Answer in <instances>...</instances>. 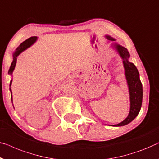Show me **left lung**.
Listing matches in <instances>:
<instances>
[{
	"label": "left lung",
	"mask_w": 159,
	"mask_h": 159,
	"mask_svg": "<svg viewBox=\"0 0 159 159\" xmlns=\"http://www.w3.org/2000/svg\"><path fill=\"white\" fill-rule=\"evenodd\" d=\"M108 41L112 42L111 47L116 51L123 59L125 80L127 82L130 98V111L127 118L123 121L116 125H111L115 127H120L128 125L136 118L141 110L143 100V87L140 80L139 72L135 64L130 62V54L125 47L116 42V39L109 35H105Z\"/></svg>",
	"instance_id": "left-lung-1"
}]
</instances>
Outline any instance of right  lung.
<instances>
[{
    "label": "right lung",
    "mask_w": 159,
    "mask_h": 159,
    "mask_svg": "<svg viewBox=\"0 0 159 159\" xmlns=\"http://www.w3.org/2000/svg\"><path fill=\"white\" fill-rule=\"evenodd\" d=\"M37 36H31V37L29 38L28 39H26V41H24V42H22L18 46V47L16 49V50L14 52H13V61L12 63H11V65L10 66V69H9L8 70V75H10L12 76V73L13 72V70H14L15 69V66H16V61H17V57L19 55L20 53L23 52L25 50L28 49L30 47H31V45H33L34 43L36 42V40H37ZM12 80H11L10 82V91H11V101H12L13 102V97H12V91H11V84H12Z\"/></svg>",
    "instance_id": "right-lung-1"
}]
</instances>
